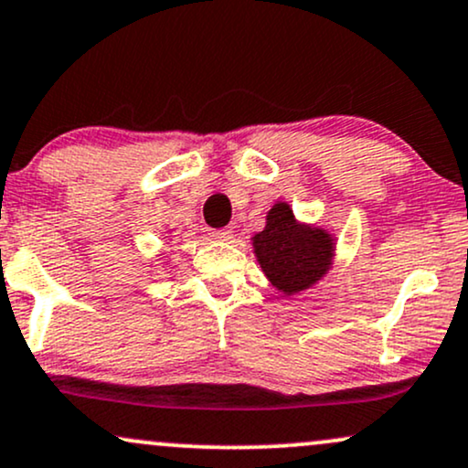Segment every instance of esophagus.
<instances>
[{
	"instance_id": "obj_1",
	"label": "esophagus",
	"mask_w": 468,
	"mask_h": 468,
	"mask_svg": "<svg viewBox=\"0 0 468 468\" xmlns=\"http://www.w3.org/2000/svg\"><path fill=\"white\" fill-rule=\"evenodd\" d=\"M212 236L217 240H229L234 236V229L232 228H221V229H214Z\"/></svg>"
}]
</instances>
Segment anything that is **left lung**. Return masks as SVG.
<instances>
[{
  "label": "left lung",
  "instance_id": "1",
  "mask_svg": "<svg viewBox=\"0 0 468 468\" xmlns=\"http://www.w3.org/2000/svg\"><path fill=\"white\" fill-rule=\"evenodd\" d=\"M258 265L284 295L300 293L324 278L333 265L335 239L324 228L300 223L289 203L267 212V225L251 239Z\"/></svg>",
  "mask_w": 468,
  "mask_h": 468
}]
</instances>
